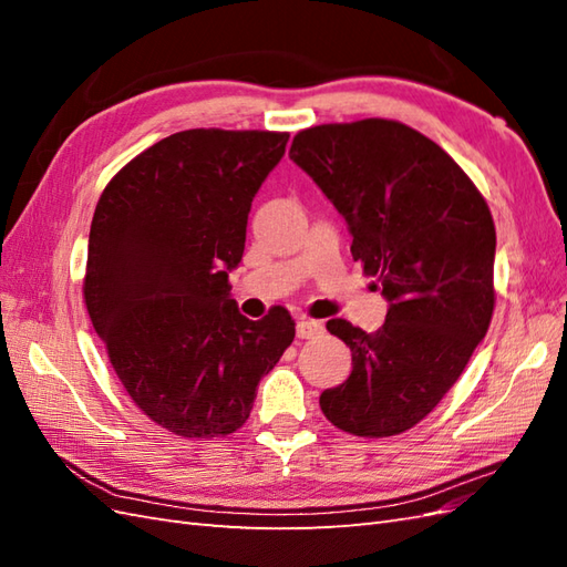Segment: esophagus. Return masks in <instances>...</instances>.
Wrapping results in <instances>:
<instances>
[{
  "instance_id": "obj_1",
  "label": "esophagus",
  "mask_w": 567,
  "mask_h": 567,
  "mask_svg": "<svg viewBox=\"0 0 567 567\" xmlns=\"http://www.w3.org/2000/svg\"><path fill=\"white\" fill-rule=\"evenodd\" d=\"M323 333V323L315 321V319H305L297 323V336L299 339H315V336Z\"/></svg>"
}]
</instances>
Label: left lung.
<instances>
[{
  "instance_id": "8db88e82",
  "label": "left lung",
  "mask_w": 567,
  "mask_h": 567,
  "mask_svg": "<svg viewBox=\"0 0 567 567\" xmlns=\"http://www.w3.org/2000/svg\"><path fill=\"white\" fill-rule=\"evenodd\" d=\"M290 158L346 216L353 260L390 302L375 333L327 321L351 348L353 370L321 392V412L353 436H396L436 409L485 339L495 221L463 167L392 118L305 128Z\"/></svg>"
}]
</instances>
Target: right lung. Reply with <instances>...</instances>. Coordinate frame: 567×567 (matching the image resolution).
<instances>
[{
    "instance_id": "right-lung-1",
    "label": "right lung",
    "mask_w": 567,
    "mask_h": 567,
    "mask_svg": "<svg viewBox=\"0 0 567 567\" xmlns=\"http://www.w3.org/2000/svg\"><path fill=\"white\" fill-rule=\"evenodd\" d=\"M287 138L179 131L128 161L94 209L84 307L131 400L175 436L238 431L295 341L285 307L250 321L228 297L250 202Z\"/></svg>"
}]
</instances>
